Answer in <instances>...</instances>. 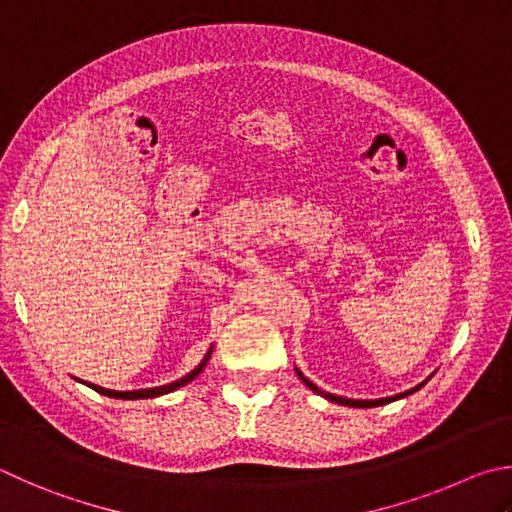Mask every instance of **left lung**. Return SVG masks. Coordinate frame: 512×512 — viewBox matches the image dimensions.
Wrapping results in <instances>:
<instances>
[{
	"instance_id": "obj_1",
	"label": "left lung",
	"mask_w": 512,
	"mask_h": 512,
	"mask_svg": "<svg viewBox=\"0 0 512 512\" xmlns=\"http://www.w3.org/2000/svg\"><path fill=\"white\" fill-rule=\"evenodd\" d=\"M297 376H300V380L302 383L309 387V389H313L315 394H320V396H324L327 398V401H331V403H338V405H347V407H378V405H385V403H392V401H398V398H405V396H410V394H414V392H418V389H421L423 385H425V380L421 385H416L414 389H410V392H403V394H396V396H389V398H378V401H353V398H342V396H333V394H327V392H322V389H318L315 387L309 378H304L302 376V371L297 369Z\"/></svg>"
}]
</instances>
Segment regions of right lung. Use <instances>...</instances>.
I'll list each match as a JSON object with an SVG mask.
<instances>
[{
	"label": "right lung",
	"instance_id": "1",
	"mask_svg": "<svg viewBox=\"0 0 512 512\" xmlns=\"http://www.w3.org/2000/svg\"><path fill=\"white\" fill-rule=\"evenodd\" d=\"M210 353H212V349L206 353V358L201 360V365H199L197 369H192L190 374H185L183 378L174 380V383H170V385H163V387L134 389V392H114V389H102V387H98V385H89V387H91V389H96L98 394H105V396H111V398H123V401H134V398H154V396H163V394H170V392H174V389H179V387H183V385L192 383V380L201 374L203 367H206V362L210 360Z\"/></svg>",
	"mask_w": 512,
	"mask_h": 512
}]
</instances>
